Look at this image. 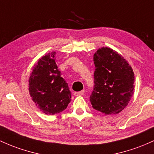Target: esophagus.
<instances>
[{
	"instance_id": "esophagus-1",
	"label": "esophagus",
	"mask_w": 154,
	"mask_h": 154,
	"mask_svg": "<svg viewBox=\"0 0 154 154\" xmlns=\"http://www.w3.org/2000/svg\"><path fill=\"white\" fill-rule=\"evenodd\" d=\"M84 93H85V91L82 90V91H79V92H75L74 93V95L76 96H82L84 94Z\"/></svg>"
}]
</instances>
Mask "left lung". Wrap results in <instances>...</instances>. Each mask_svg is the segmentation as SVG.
<instances>
[{
  "label": "left lung",
  "mask_w": 154,
  "mask_h": 154,
  "mask_svg": "<svg viewBox=\"0 0 154 154\" xmlns=\"http://www.w3.org/2000/svg\"><path fill=\"white\" fill-rule=\"evenodd\" d=\"M94 85L92 107L104 115H116L128 105L134 88L133 69L121 54L109 47L99 48L94 55Z\"/></svg>",
  "instance_id": "8db88e82"
}]
</instances>
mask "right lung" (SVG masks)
<instances>
[{
	"mask_svg": "<svg viewBox=\"0 0 154 154\" xmlns=\"http://www.w3.org/2000/svg\"><path fill=\"white\" fill-rule=\"evenodd\" d=\"M55 52L38 59L29 77V93L32 100L46 115L63 111L71 102L68 84L60 76L55 63Z\"/></svg>",
	"mask_w": 154,
	"mask_h": 154,
	"instance_id": "obj_1",
	"label": "right lung"
}]
</instances>
